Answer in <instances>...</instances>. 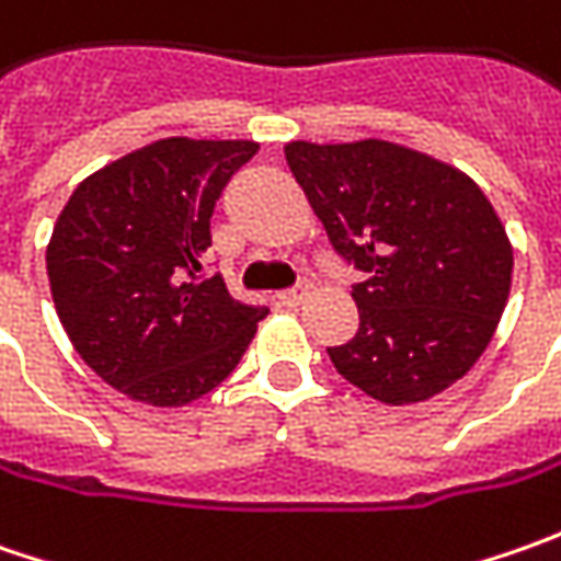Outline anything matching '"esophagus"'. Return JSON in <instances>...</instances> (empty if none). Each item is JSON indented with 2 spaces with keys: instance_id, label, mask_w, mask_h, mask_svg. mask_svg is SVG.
<instances>
[{
  "instance_id": "34e87169",
  "label": "esophagus",
  "mask_w": 561,
  "mask_h": 561,
  "mask_svg": "<svg viewBox=\"0 0 561 561\" xmlns=\"http://www.w3.org/2000/svg\"><path fill=\"white\" fill-rule=\"evenodd\" d=\"M309 290H312L309 284H299V287H293V290H280L277 293V302H280V306H287V309H293V306H299V302L309 296Z\"/></svg>"
}]
</instances>
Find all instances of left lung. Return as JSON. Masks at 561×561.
Masks as SVG:
<instances>
[{
  "mask_svg": "<svg viewBox=\"0 0 561 561\" xmlns=\"http://www.w3.org/2000/svg\"><path fill=\"white\" fill-rule=\"evenodd\" d=\"M334 249L368 274L358 334L334 368L387 405L437 397L471 371L503 318L512 243L459 168L387 140L284 146Z\"/></svg>",
  "mask_w": 561,
  "mask_h": 561,
  "instance_id": "left-lung-1",
  "label": "left lung"
}]
</instances>
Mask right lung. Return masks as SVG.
Listing matches in <instances>:
<instances>
[{"label":"right lung","instance_id":"1","mask_svg":"<svg viewBox=\"0 0 561 561\" xmlns=\"http://www.w3.org/2000/svg\"><path fill=\"white\" fill-rule=\"evenodd\" d=\"M259 152L252 140L168 137L99 168L46 247L55 312L80 358L124 397L178 409L243 358L262 306L203 277L211 211Z\"/></svg>","mask_w":561,"mask_h":561}]
</instances>
